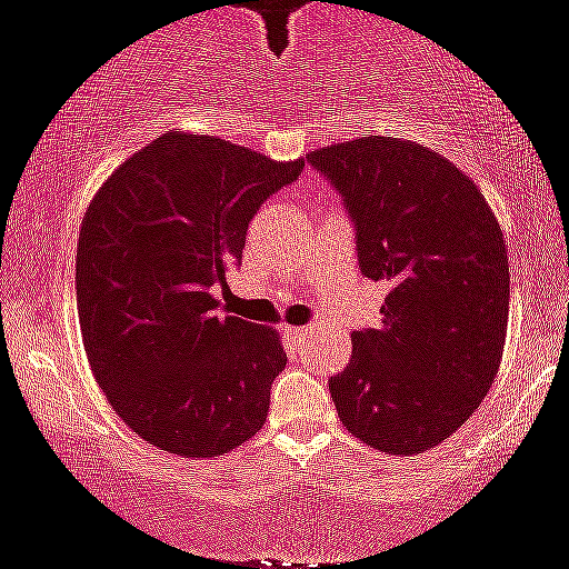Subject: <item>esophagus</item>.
<instances>
[{
    "mask_svg": "<svg viewBox=\"0 0 569 569\" xmlns=\"http://www.w3.org/2000/svg\"><path fill=\"white\" fill-rule=\"evenodd\" d=\"M286 332L295 337V340H305V337L313 335L316 329H313V327H289V329H286Z\"/></svg>",
    "mask_w": 569,
    "mask_h": 569,
    "instance_id": "34e87169",
    "label": "esophagus"
}]
</instances>
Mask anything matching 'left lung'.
I'll return each mask as SVG.
<instances>
[{"mask_svg": "<svg viewBox=\"0 0 569 569\" xmlns=\"http://www.w3.org/2000/svg\"><path fill=\"white\" fill-rule=\"evenodd\" d=\"M305 159L342 193L361 274L389 286L380 329L353 332L351 365L329 380L337 416L378 451H429L476 413L502 361V229L478 186L418 142L370 134Z\"/></svg>", "mask_w": 569, "mask_h": 569, "instance_id": "obj_1", "label": "left lung"}]
</instances>
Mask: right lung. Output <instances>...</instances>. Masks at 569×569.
<instances>
[{
	"mask_svg": "<svg viewBox=\"0 0 569 569\" xmlns=\"http://www.w3.org/2000/svg\"><path fill=\"white\" fill-rule=\"evenodd\" d=\"M302 167L167 132L91 199L74 259L80 335L112 410L159 451L223 457L264 427L280 335L221 316L213 291L242 261L256 210Z\"/></svg>",
	"mask_w": 569,
	"mask_h": 569,
	"instance_id": "right-lung-1",
	"label": "right lung"
}]
</instances>
